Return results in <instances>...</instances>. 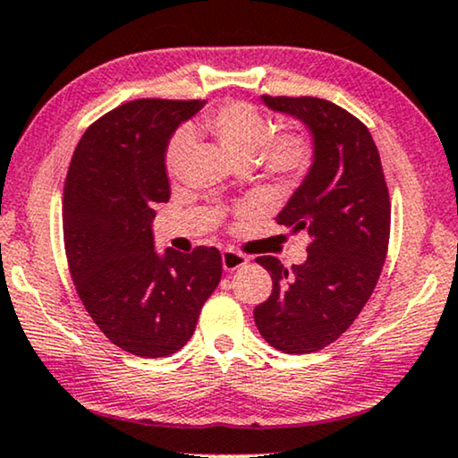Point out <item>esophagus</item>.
Wrapping results in <instances>:
<instances>
[{"label":"esophagus","mask_w":458,"mask_h":458,"mask_svg":"<svg viewBox=\"0 0 458 458\" xmlns=\"http://www.w3.org/2000/svg\"><path fill=\"white\" fill-rule=\"evenodd\" d=\"M247 255L236 251V249H225V251L222 253V266L225 272H234L239 270V267H242L247 264Z\"/></svg>","instance_id":"34e87169"}]
</instances>
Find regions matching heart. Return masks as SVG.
<instances>
[{
    "mask_svg": "<svg viewBox=\"0 0 458 458\" xmlns=\"http://www.w3.org/2000/svg\"><path fill=\"white\" fill-rule=\"evenodd\" d=\"M200 127L228 152L236 165L251 163L261 178L274 184H297L312 172L316 163V144L306 131L274 133L272 119L251 102H222L203 114ZM191 144L192 136L188 130H178L169 138L163 157L169 178L180 174Z\"/></svg>",
    "mask_w": 458,
    "mask_h": 458,
    "instance_id": "heart-1",
    "label": "heart"
}]
</instances>
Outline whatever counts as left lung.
<instances>
[{"instance_id":"left-lung-1","label":"left lung","mask_w":458,"mask_h":458,"mask_svg":"<svg viewBox=\"0 0 458 458\" xmlns=\"http://www.w3.org/2000/svg\"><path fill=\"white\" fill-rule=\"evenodd\" d=\"M274 111L300 117L316 140V163L278 224L308 234V259L289 270L272 255L255 261L272 293L253 310L261 337L284 353H310L337 341L362 312L389 247L392 200L369 127L314 96H264Z\"/></svg>"}]
</instances>
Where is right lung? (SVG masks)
Segmentation results:
<instances>
[{
    "mask_svg": "<svg viewBox=\"0 0 458 458\" xmlns=\"http://www.w3.org/2000/svg\"><path fill=\"white\" fill-rule=\"evenodd\" d=\"M200 100L140 98L96 119L72 152L63 194L66 264L85 310L121 350L175 353L222 278L216 247L155 251L150 219L169 200L165 146Z\"/></svg>",
    "mask_w": 458,
    "mask_h": 458,
    "instance_id": "obj_1",
    "label": "right lung"
}]
</instances>
